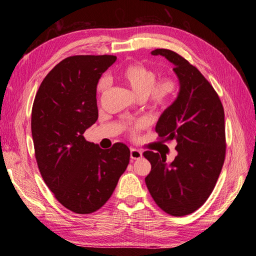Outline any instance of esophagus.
<instances>
[{"mask_svg":"<svg viewBox=\"0 0 256 256\" xmlns=\"http://www.w3.org/2000/svg\"><path fill=\"white\" fill-rule=\"evenodd\" d=\"M130 158L134 159V160H138L142 158V152L138 150H136V148H131L130 150Z\"/></svg>","mask_w":256,"mask_h":256,"instance_id":"34e87169","label":"esophagus"}]
</instances>
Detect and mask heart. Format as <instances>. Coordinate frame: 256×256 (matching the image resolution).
Masks as SVG:
<instances>
[{"label": "heart", "mask_w": 256, "mask_h": 256, "mask_svg": "<svg viewBox=\"0 0 256 256\" xmlns=\"http://www.w3.org/2000/svg\"><path fill=\"white\" fill-rule=\"evenodd\" d=\"M120 76L131 88L140 98H145L154 109H166L178 95L180 85L173 76H164L157 80V74L152 68L140 63H131L120 72ZM109 80L100 79L97 84V94L104 96L109 88ZM144 127L143 120H138L134 125L129 126V132L136 136Z\"/></svg>", "instance_id": "1"}]
</instances>
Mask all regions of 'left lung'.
Here are the masks:
<instances>
[{"label":"left lung","instance_id":"obj_1","mask_svg":"<svg viewBox=\"0 0 256 256\" xmlns=\"http://www.w3.org/2000/svg\"><path fill=\"white\" fill-rule=\"evenodd\" d=\"M152 54L173 63L180 79V94L156 126L159 140L174 141L178 154L168 164L166 154L144 152L152 164L145 182L162 210L182 216L206 202L221 173L226 152L224 109L212 85L187 60L168 49Z\"/></svg>","mask_w":256,"mask_h":256}]
</instances>
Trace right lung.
Here are the masks:
<instances>
[{
  "label": "right lung",
  "instance_id": "add662e5",
  "mask_svg": "<svg viewBox=\"0 0 256 256\" xmlns=\"http://www.w3.org/2000/svg\"><path fill=\"white\" fill-rule=\"evenodd\" d=\"M115 60L106 54L66 58L46 76L34 99L30 129L38 168L56 198L76 214L102 208L129 164L127 145L102 150L83 136L98 118V80Z\"/></svg>",
  "mask_w": 256,
  "mask_h": 256
}]
</instances>
